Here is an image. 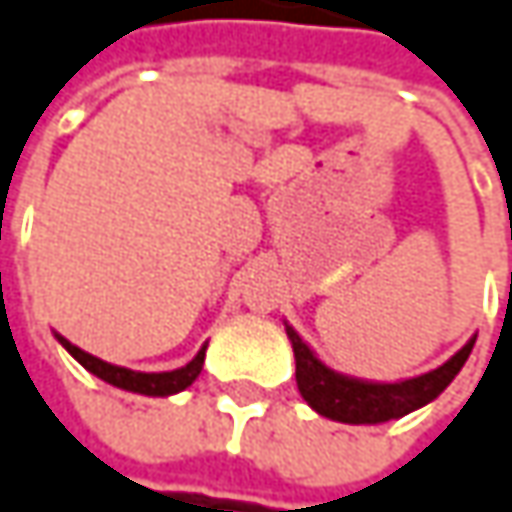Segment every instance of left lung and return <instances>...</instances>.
Here are the masks:
<instances>
[{"instance_id":"obj_1","label":"left lung","mask_w":512,"mask_h":512,"mask_svg":"<svg viewBox=\"0 0 512 512\" xmlns=\"http://www.w3.org/2000/svg\"><path fill=\"white\" fill-rule=\"evenodd\" d=\"M287 337L296 351V384L302 398L322 416L349 422V425H378L398 416H407L410 410L434 401L437 395L454 381V375L463 369L466 357L472 354L475 340H469L440 369L401 381V384H369L354 381L346 375L331 372L325 363L316 360V354L302 343V337L287 325Z\"/></svg>"}]
</instances>
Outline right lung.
I'll use <instances>...</instances> for the list:
<instances>
[{"label": "right lung", "mask_w": 512, "mask_h": 512, "mask_svg": "<svg viewBox=\"0 0 512 512\" xmlns=\"http://www.w3.org/2000/svg\"><path fill=\"white\" fill-rule=\"evenodd\" d=\"M58 340L64 343V349L70 351L72 357H75L87 372H93L96 378L114 384L119 390H128V393L140 395H172L181 393L184 387H190V384L199 378L202 366H205V349H208V346H205V349L199 351L187 366H181V369H175V372H131V369H122V366H114V363H105V360H99V357L81 351L78 346H72L70 340H64V337H58Z\"/></svg>", "instance_id": "add662e5"}]
</instances>
